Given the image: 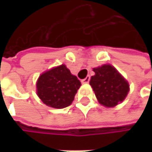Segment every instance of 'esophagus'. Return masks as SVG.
<instances>
[{"instance_id":"34e87169","label":"esophagus","mask_w":152,"mask_h":152,"mask_svg":"<svg viewBox=\"0 0 152 152\" xmlns=\"http://www.w3.org/2000/svg\"><path fill=\"white\" fill-rule=\"evenodd\" d=\"M90 79H91V77H90V76H86L84 79H83L81 82H82L83 83H88L90 82Z\"/></svg>"}]
</instances>
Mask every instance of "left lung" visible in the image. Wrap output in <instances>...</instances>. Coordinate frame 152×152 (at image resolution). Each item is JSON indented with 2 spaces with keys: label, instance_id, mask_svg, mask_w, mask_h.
<instances>
[{
  "label": "left lung",
  "instance_id": "8db88e82",
  "mask_svg": "<svg viewBox=\"0 0 152 152\" xmlns=\"http://www.w3.org/2000/svg\"><path fill=\"white\" fill-rule=\"evenodd\" d=\"M95 75L90 84L98 101L106 107H113L122 102L129 91L128 81L110 64L94 68Z\"/></svg>",
  "mask_w": 152,
  "mask_h": 152
}]
</instances>
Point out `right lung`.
Segmentation results:
<instances>
[{
	"instance_id": "obj_1",
	"label": "right lung",
	"mask_w": 152,
	"mask_h": 152,
	"mask_svg": "<svg viewBox=\"0 0 152 152\" xmlns=\"http://www.w3.org/2000/svg\"><path fill=\"white\" fill-rule=\"evenodd\" d=\"M36 86L37 94L44 104L61 109L71 105L81 82L62 64L41 74Z\"/></svg>"
}]
</instances>
